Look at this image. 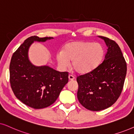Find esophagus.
Here are the masks:
<instances>
[{
    "label": "esophagus",
    "mask_w": 134,
    "mask_h": 134,
    "mask_svg": "<svg viewBox=\"0 0 134 134\" xmlns=\"http://www.w3.org/2000/svg\"><path fill=\"white\" fill-rule=\"evenodd\" d=\"M69 80H74L75 79V77L73 75H69Z\"/></svg>",
    "instance_id": "34e87169"
}]
</instances>
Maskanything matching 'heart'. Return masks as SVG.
Listing matches in <instances>:
<instances>
[{
  "label": "heart",
  "mask_w": 134,
  "mask_h": 134,
  "mask_svg": "<svg viewBox=\"0 0 134 134\" xmlns=\"http://www.w3.org/2000/svg\"><path fill=\"white\" fill-rule=\"evenodd\" d=\"M105 51L99 43L83 41L69 42L64 46L62 51L57 53L59 65L65 68L72 66L76 72L86 74L93 71L101 64Z\"/></svg>",
  "instance_id": "b5f03b06"
}]
</instances>
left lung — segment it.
<instances>
[{
    "instance_id": "left-lung-1",
    "label": "left lung",
    "mask_w": 134,
    "mask_h": 134,
    "mask_svg": "<svg viewBox=\"0 0 134 134\" xmlns=\"http://www.w3.org/2000/svg\"><path fill=\"white\" fill-rule=\"evenodd\" d=\"M99 37L107 46L104 60L93 71L76 78L80 103L96 111L115 103L122 92L127 72V64L118 44L107 37Z\"/></svg>"
}]
</instances>
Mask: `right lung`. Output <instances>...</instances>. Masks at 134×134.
I'll list each match as a JSON object with an SVG mask.
<instances>
[{
  "label": "right lung",
  "mask_w": 134,
  "mask_h": 134,
  "mask_svg": "<svg viewBox=\"0 0 134 134\" xmlns=\"http://www.w3.org/2000/svg\"><path fill=\"white\" fill-rule=\"evenodd\" d=\"M53 37H29L13 53L10 64V81L13 93L25 105L35 109L52 105L69 81V73L48 65L35 66L29 59L34 42H44Z\"/></svg>",
  "instance_id": "add662e5"
}]
</instances>
